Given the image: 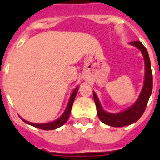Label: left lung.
Masks as SVG:
<instances>
[{
    "label": "left lung",
    "mask_w": 160,
    "mask_h": 160,
    "mask_svg": "<svg viewBox=\"0 0 160 160\" xmlns=\"http://www.w3.org/2000/svg\"><path fill=\"white\" fill-rule=\"evenodd\" d=\"M129 45L135 46L141 51L144 60L145 71H144V85L136 101L131 106H129L128 109H124L123 111L119 113H109L104 110L97 95L93 91L98 117L100 118L102 123L112 127H123L135 123L142 116V114H144L153 89L151 65L146 48L143 46V44L140 41H133L130 42Z\"/></svg>",
    "instance_id": "8db88e82"
}]
</instances>
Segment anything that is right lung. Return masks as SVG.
<instances>
[{
  "label": "right lung",
  "mask_w": 160,
  "mask_h": 160,
  "mask_svg": "<svg viewBox=\"0 0 160 160\" xmlns=\"http://www.w3.org/2000/svg\"><path fill=\"white\" fill-rule=\"evenodd\" d=\"M78 90H79V86H77L75 90H73L72 94L70 95V100H69V102H68L67 104V106L65 108L64 113H63L57 119H55L54 121L49 122V123H45V124H36V123H31V122L26 121V120L23 119L22 118H21V119H22L26 124L32 125V126L36 127V128H38V129H44V130H51V129H57V128H59V127L62 126L63 124H65V123L67 122L68 119H69V117H70L71 108H72L73 103H74L75 98L78 92Z\"/></svg>",
  "instance_id": "add662e5"
}]
</instances>
